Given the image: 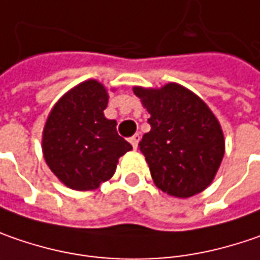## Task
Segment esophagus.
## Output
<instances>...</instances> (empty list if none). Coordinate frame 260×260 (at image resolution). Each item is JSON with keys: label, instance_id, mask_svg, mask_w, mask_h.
Segmentation results:
<instances>
[{"label": "esophagus", "instance_id": "esophagus-1", "mask_svg": "<svg viewBox=\"0 0 260 260\" xmlns=\"http://www.w3.org/2000/svg\"><path fill=\"white\" fill-rule=\"evenodd\" d=\"M129 142L132 144V147H134V148H137V147H138V142H140V134L132 135V137L129 138Z\"/></svg>", "mask_w": 260, "mask_h": 260}]
</instances>
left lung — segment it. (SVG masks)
I'll return each mask as SVG.
<instances>
[{
	"instance_id": "1",
	"label": "left lung",
	"mask_w": 260,
	"mask_h": 260,
	"mask_svg": "<svg viewBox=\"0 0 260 260\" xmlns=\"http://www.w3.org/2000/svg\"><path fill=\"white\" fill-rule=\"evenodd\" d=\"M151 115L144 134L145 155L155 186L167 195L189 198L208 187L224 157L220 122L204 100L176 83L161 88L134 87Z\"/></svg>"
}]
</instances>
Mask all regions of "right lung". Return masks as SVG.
Segmentation results:
<instances>
[{
    "label": "right lung",
    "mask_w": 260,
    "mask_h": 260,
    "mask_svg": "<svg viewBox=\"0 0 260 260\" xmlns=\"http://www.w3.org/2000/svg\"><path fill=\"white\" fill-rule=\"evenodd\" d=\"M108 90L87 80L63 94L45 123V161L65 186L91 190L109 180L119 157L132 145L119 137L116 120L105 118Z\"/></svg>",
    "instance_id": "obj_1"
}]
</instances>
